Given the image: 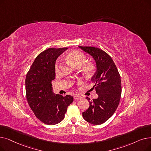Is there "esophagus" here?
<instances>
[{"instance_id": "34e87169", "label": "esophagus", "mask_w": 151, "mask_h": 151, "mask_svg": "<svg viewBox=\"0 0 151 151\" xmlns=\"http://www.w3.org/2000/svg\"><path fill=\"white\" fill-rule=\"evenodd\" d=\"M81 98H82V97L79 96V95H75L74 96V99L75 100H80V99H81Z\"/></svg>"}]
</instances>
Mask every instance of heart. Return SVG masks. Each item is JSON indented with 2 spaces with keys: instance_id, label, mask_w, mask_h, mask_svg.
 <instances>
[{
  "instance_id": "1",
  "label": "heart",
  "mask_w": 151,
  "mask_h": 151,
  "mask_svg": "<svg viewBox=\"0 0 151 151\" xmlns=\"http://www.w3.org/2000/svg\"><path fill=\"white\" fill-rule=\"evenodd\" d=\"M67 60L75 67H80L86 60V55L83 52L78 50H73L70 52L67 56ZM59 68V62H57L55 64V71H57ZM93 66L91 63H88L84 65L83 70L86 73H91L93 71Z\"/></svg>"
}]
</instances>
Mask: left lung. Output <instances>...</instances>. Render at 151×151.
I'll use <instances>...</instances> for the list:
<instances>
[{
  "mask_svg": "<svg viewBox=\"0 0 151 151\" xmlns=\"http://www.w3.org/2000/svg\"><path fill=\"white\" fill-rule=\"evenodd\" d=\"M79 47L93 57L97 68L91 81L98 97L92 101L86 97L89 107L83 112V117L89 123L99 125L109 119L119 106L122 94L120 75L112 58L106 52L94 47Z\"/></svg>",
  "mask_w": 151,
  "mask_h": 151,
  "instance_id": "left-lung-1",
  "label": "left lung"
}]
</instances>
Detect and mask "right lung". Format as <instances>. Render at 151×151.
<instances>
[{
  "instance_id": "obj_1",
  "label": "right lung",
  "mask_w": 151,
  "mask_h": 151,
  "mask_svg": "<svg viewBox=\"0 0 151 151\" xmlns=\"http://www.w3.org/2000/svg\"><path fill=\"white\" fill-rule=\"evenodd\" d=\"M68 48H49L39 54L25 80L26 96L29 106L37 119L54 125L62 121L67 107L73 102L70 95L55 94L52 81L55 78V62Z\"/></svg>"
}]
</instances>
